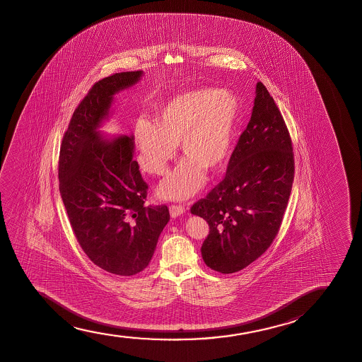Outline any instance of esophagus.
Returning <instances> with one entry per match:
<instances>
[{
  "instance_id": "esophagus-1",
  "label": "esophagus",
  "mask_w": 362,
  "mask_h": 362,
  "mask_svg": "<svg viewBox=\"0 0 362 362\" xmlns=\"http://www.w3.org/2000/svg\"><path fill=\"white\" fill-rule=\"evenodd\" d=\"M169 213H170L172 218H177L179 215L185 213V208H184L183 205H170L169 206Z\"/></svg>"
}]
</instances>
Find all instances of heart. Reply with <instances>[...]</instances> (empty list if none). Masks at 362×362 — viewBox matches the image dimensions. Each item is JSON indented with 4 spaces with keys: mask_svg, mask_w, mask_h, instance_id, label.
Wrapping results in <instances>:
<instances>
[{
    "mask_svg": "<svg viewBox=\"0 0 362 362\" xmlns=\"http://www.w3.org/2000/svg\"><path fill=\"white\" fill-rule=\"evenodd\" d=\"M238 101L218 89H195L178 94L159 110L157 124L139 119L134 124L137 162L144 172L163 175L180 142L187 156L159 184L158 195L185 200L198 193L209 168L216 170L233 148Z\"/></svg>",
    "mask_w": 362,
    "mask_h": 362,
    "instance_id": "1",
    "label": "heart"
}]
</instances>
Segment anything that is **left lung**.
Segmentation results:
<instances>
[{"instance_id": "left-lung-1", "label": "left lung", "mask_w": 362, "mask_h": 362, "mask_svg": "<svg viewBox=\"0 0 362 362\" xmlns=\"http://www.w3.org/2000/svg\"><path fill=\"white\" fill-rule=\"evenodd\" d=\"M293 178L287 126L259 81L251 119L233 149L225 178L190 209L209 223L202 246L208 267L238 272L271 246L282 223Z\"/></svg>"}]
</instances>
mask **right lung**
<instances>
[{"label": "right lung", "instance_id": "obj_1", "mask_svg": "<svg viewBox=\"0 0 362 362\" xmlns=\"http://www.w3.org/2000/svg\"><path fill=\"white\" fill-rule=\"evenodd\" d=\"M142 75L126 71L98 81L75 109L60 147L59 192L78 243L96 266L119 276L148 266L169 221L165 205H144L148 185L134 159V134L100 131L115 95Z\"/></svg>", "mask_w": 362, "mask_h": 362}]
</instances>
